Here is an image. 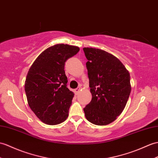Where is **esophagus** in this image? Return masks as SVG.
Instances as JSON below:
<instances>
[{
	"mask_svg": "<svg viewBox=\"0 0 158 158\" xmlns=\"http://www.w3.org/2000/svg\"><path fill=\"white\" fill-rule=\"evenodd\" d=\"M80 89H81V87L76 88V89H75V94H77L79 93V91H80Z\"/></svg>",
	"mask_w": 158,
	"mask_h": 158,
	"instance_id": "esophagus-1",
	"label": "esophagus"
}]
</instances>
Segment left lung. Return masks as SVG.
Masks as SVG:
<instances>
[{
    "instance_id": "1",
    "label": "left lung",
    "mask_w": 158,
    "mask_h": 158,
    "mask_svg": "<svg viewBox=\"0 0 158 158\" xmlns=\"http://www.w3.org/2000/svg\"><path fill=\"white\" fill-rule=\"evenodd\" d=\"M92 98L83 108L88 121L107 125L114 121L125 108L131 86L130 74L114 55L104 50L83 48Z\"/></svg>"
}]
</instances>
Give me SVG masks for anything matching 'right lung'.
Wrapping results in <instances>:
<instances>
[{"label":"right lung","mask_w":158,"mask_h":158,"mask_svg":"<svg viewBox=\"0 0 158 158\" xmlns=\"http://www.w3.org/2000/svg\"><path fill=\"white\" fill-rule=\"evenodd\" d=\"M79 48L63 44L49 47L31 66L25 82L29 107L47 124L56 125L67 118L74 94L67 87L65 62Z\"/></svg>","instance_id":"right-lung-1"}]
</instances>
